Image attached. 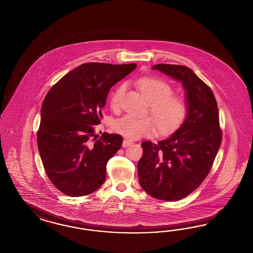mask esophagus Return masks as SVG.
I'll use <instances>...</instances> for the list:
<instances>
[{"mask_svg":"<svg viewBox=\"0 0 253 253\" xmlns=\"http://www.w3.org/2000/svg\"><path fill=\"white\" fill-rule=\"evenodd\" d=\"M131 144H132V141H131V140L124 139L123 140V143H122V147H123V148H127V147L131 146Z\"/></svg>","mask_w":253,"mask_h":253,"instance_id":"obj_1","label":"esophagus"}]
</instances>
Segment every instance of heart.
Instances as JSON below:
<instances>
[{"mask_svg": "<svg viewBox=\"0 0 253 253\" xmlns=\"http://www.w3.org/2000/svg\"><path fill=\"white\" fill-rule=\"evenodd\" d=\"M142 95L150 104V112L158 122L157 126L151 118H138L126 115L114 123V130L123 136L131 139L153 136L158 127L162 133H169L176 130L183 123L188 105L183 98L173 96L172 87L162 79L144 78L138 81ZM126 86L118 87L110 99L111 107L118 108Z\"/></svg>", "mask_w": 253, "mask_h": 253, "instance_id": "b5f03b06", "label": "heart"}]
</instances>
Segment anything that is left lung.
<instances>
[{
    "label": "left lung",
    "instance_id": "obj_1",
    "mask_svg": "<svg viewBox=\"0 0 253 253\" xmlns=\"http://www.w3.org/2000/svg\"><path fill=\"white\" fill-rule=\"evenodd\" d=\"M152 69L182 84L188 112L167 139L142 143L138 179L142 189L154 198L180 200L200 186L218 153L221 143L218 105L211 88L189 67L161 63Z\"/></svg>",
    "mask_w": 253,
    "mask_h": 253
}]
</instances>
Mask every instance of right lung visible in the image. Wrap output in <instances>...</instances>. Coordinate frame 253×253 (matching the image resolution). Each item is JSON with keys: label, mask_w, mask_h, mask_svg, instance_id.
<instances>
[{"label": "right lung", "mask_w": 253, "mask_h": 253, "mask_svg": "<svg viewBox=\"0 0 253 253\" xmlns=\"http://www.w3.org/2000/svg\"><path fill=\"white\" fill-rule=\"evenodd\" d=\"M136 66L84 63L47 92L41 107L37 145L45 173L62 193L84 196L105 182L106 164L122 148L123 139L106 132L97 139L93 125L101 122L111 87Z\"/></svg>", "instance_id": "1"}]
</instances>
